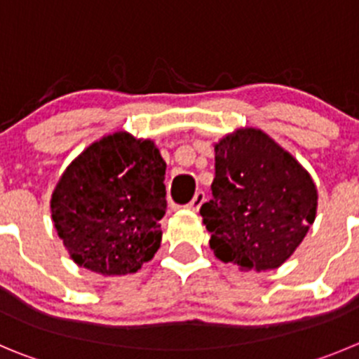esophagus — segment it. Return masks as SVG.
Instances as JSON below:
<instances>
[{"instance_id": "34e87169", "label": "esophagus", "mask_w": 359, "mask_h": 359, "mask_svg": "<svg viewBox=\"0 0 359 359\" xmlns=\"http://www.w3.org/2000/svg\"><path fill=\"white\" fill-rule=\"evenodd\" d=\"M204 199H206V197H204V192H197L196 196H194V199L190 201L189 204H187V210H190V211H199V208L203 206Z\"/></svg>"}]
</instances>
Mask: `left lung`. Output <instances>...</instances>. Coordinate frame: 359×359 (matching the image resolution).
I'll return each instance as SVG.
<instances>
[{
    "label": "left lung",
    "mask_w": 359,
    "mask_h": 359,
    "mask_svg": "<svg viewBox=\"0 0 359 359\" xmlns=\"http://www.w3.org/2000/svg\"><path fill=\"white\" fill-rule=\"evenodd\" d=\"M213 199L201 206L210 247L241 269L284 264L316 220L317 190L298 160L257 128L215 144Z\"/></svg>",
    "instance_id": "left-lung-1"
}]
</instances>
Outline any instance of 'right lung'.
<instances>
[{
  "label": "right lung",
  "instance_id": "right-lung-1",
  "mask_svg": "<svg viewBox=\"0 0 359 359\" xmlns=\"http://www.w3.org/2000/svg\"><path fill=\"white\" fill-rule=\"evenodd\" d=\"M165 167L155 142L126 132L93 142L67 167L50 213L75 264L111 276L151 261L167 210Z\"/></svg>",
  "mask_w": 359,
  "mask_h": 359
}]
</instances>
